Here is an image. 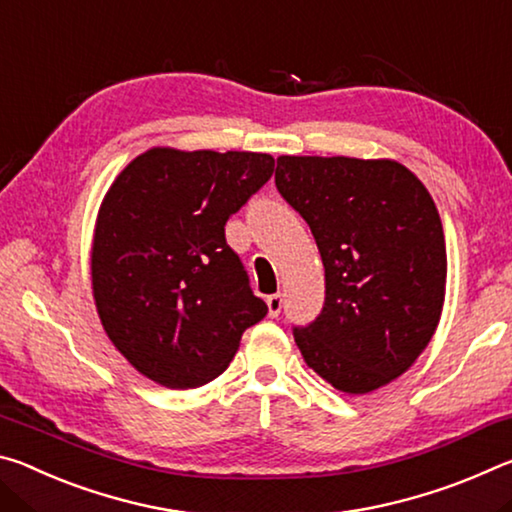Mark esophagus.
I'll list each match as a JSON object with an SVG mask.
<instances>
[{
    "mask_svg": "<svg viewBox=\"0 0 512 512\" xmlns=\"http://www.w3.org/2000/svg\"><path fill=\"white\" fill-rule=\"evenodd\" d=\"M266 305H268V316H271V318L280 316V311H282V296H280V293H273V296H268Z\"/></svg>",
    "mask_w": 512,
    "mask_h": 512,
    "instance_id": "1",
    "label": "esophagus"
}]
</instances>
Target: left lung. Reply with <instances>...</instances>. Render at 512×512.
<instances>
[{"label":"left lung","instance_id":"obj_1","mask_svg":"<svg viewBox=\"0 0 512 512\" xmlns=\"http://www.w3.org/2000/svg\"><path fill=\"white\" fill-rule=\"evenodd\" d=\"M275 187L311 228L325 266L316 320L293 327L307 366L336 391L363 395L411 368L445 300L443 223L402 164L277 158Z\"/></svg>","mask_w":512,"mask_h":512}]
</instances>
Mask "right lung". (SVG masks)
<instances>
[{
	"mask_svg": "<svg viewBox=\"0 0 512 512\" xmlns=\"http://www.w3.org/2000/svg\"><path fill=\"white\" fill-rule=\"evenodd\" d=\"M273 167L266 153L151 149L108 189L92 244L94 300L110 341L144 377L207 384L268 314L225 223Z\"/></svg>",
	"mask_w": 512,
	"mask_h": 512,
	"instance_id": "1",
	"label": "right lung"
}]
</instances>
